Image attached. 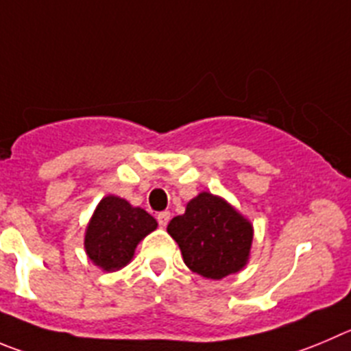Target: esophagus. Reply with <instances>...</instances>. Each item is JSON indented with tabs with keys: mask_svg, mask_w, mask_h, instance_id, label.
<instances>
[{
	"mask_svg": "<svg viewBox=\"0 0 351 351\" xmlns=\"http://www.w3.org/2000/svg\"><path fill=\"white\" fill-rule=\"evenodd\" d=\"M169 220H171V215H169V211H162L157 215V221H159L160 227H166V225L169 223Z\"/></svg>",
	"mask_w": 351,
	"mask_h": 351,
	"instance_id": "obj_1",
	"label": "esophagus"
}]
</instances>
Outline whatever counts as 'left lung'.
I'll return each mask as SVG.
<instances>
[{"label": "left lung", "instance_id": "obj_1", "mask_svg": "<svg viewBox=\"0 0 351 351\" xmlns=\"http://www.w3.org/2000/svg\"><path fill=\"white\" fill-rule=\"evenodd\" d=\"M168 234L178 242L183 261L206 279H223L242 270L250 258L253 227L228 202L202 192L175 216Z\"/></svg>", "mask_w": 351, "mask_h": 351}]
</instances>
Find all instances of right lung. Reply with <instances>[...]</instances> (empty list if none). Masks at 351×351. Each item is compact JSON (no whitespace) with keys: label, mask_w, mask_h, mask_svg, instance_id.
<instances>
[{"label":"right lung","mask_w":351,"mask_h":351,"mask_svg":"<svg viewBox=\"0 0 351 351\" xmlns=\"http://www.w3.org/2000/svg\"><path fill=\"white\" fill-rule=\"evenodd\" d=\"M156 227L157 221L143 209L114 195L104 197L86 228V254L104 270H119L130 263L136 244Z\"/></svg>","instance_id":"add662e5"}]
</instances>
